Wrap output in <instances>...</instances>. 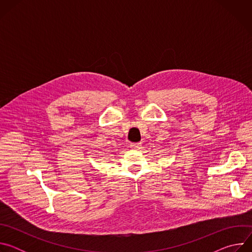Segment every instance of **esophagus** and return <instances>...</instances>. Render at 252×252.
Instances as JSON below:
<instances>
[{"mask_svg":"<svg viewBox=\"0 0 252 252\" xmlns=\"http://www.w3.org/2000/svg\"><path fill=\"white\" fill-rule=\"evenodd\" d=\"M130 148L133 149V150H139V149H141V143L140 142L130 143Z\"/></svg>","mask_w":252,"mask_h":252,"instance_id":"obj_1","label":"esophagus"}]
</instances>
